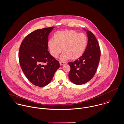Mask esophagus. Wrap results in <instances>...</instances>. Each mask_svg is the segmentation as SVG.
I'll use <instances>...</instances> for the list:
<instances>
[{
	"mask_svg": "<svg viewBox=\"0 0 124 124\" xmlns=\"http://www.w3.org/2000/svg\"><path fill=\"white\" fill-rule=\"evenodd\" d=\"M67 63L66 62H60V65H63L64 64H66Z\"/></svg>",
	"mask_w": 124,
	"mask_h": 124,
	"instance_id": "1",
	"label": "esophagus"
}]
</instances>
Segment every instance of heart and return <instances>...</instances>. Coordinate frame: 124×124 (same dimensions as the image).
Here are the masks:
<instances>
[{"mask_svg":"<svg viewBox=\"0 0 124 124\" xmlns=\"http://www.w3.org/2000/svg\"><path fill=\"white\" fill-rule=\"evenodd\" d=\"M53 40L48 42L50 54L58 58L63 52L61 60L70 59L77 60L81 57L85 51L88 42L86 36L82 33H78L75 30H65L56 32ZM63 50H62V48Z\"/></svg>","mask_w":124,"mask_h":124,"instance_id":"heart-1","label":"heart"}]
</instances>
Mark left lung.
<instances>
[{
    "label": "left lung",
    "instance_id": "1",
    "mask_svg": "<svg viewBox=\"0 0 124 124\" xmlns=\"http://www.w3.org/2000/svg\"><path fill=\"white\" fill-rule=\"evenodd\" d=\"M86 33L88 42L84 54L75 61L68 62L71 67L69 78L78 85L87 82L94 76L101 57V50L96 37L90 31H87Z\"/></svg>",
    "mask_w": 124,
    "mask_h": 124
}]
</instances>
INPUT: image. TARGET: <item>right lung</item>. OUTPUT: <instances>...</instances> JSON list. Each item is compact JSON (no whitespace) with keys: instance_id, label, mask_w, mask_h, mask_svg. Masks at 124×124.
I'll return each instance as SVG.
<instances>
[{"instance_id":"obj_1","label":"right lung","mask_w":124,"mask_h":124,"mask_svg":"<svg viewBox=\"0 0 124 124\" xmlns=\"http://www.w3.org/2000/svg\"><path fill=\"white\" fill-rule=\"evenodd\" d=\"M53 28H44L30 33L19 48V60L23 73L30 82L39 87L48 85L60 66L47 50L48 35Z\"/></svg>"}]
</instances>
